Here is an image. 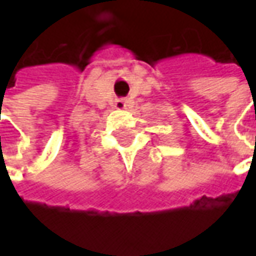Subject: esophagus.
Returning a JSON list of instances; mask_svg holds the SVG:
<instances>
[{
  "instance_id": "1",
  "label": "esophagus",
  "mask_w": 256,
  "mask_h": 256,
  "mask_svg": "<svg viewBox=\"0 0 256 256\" xmlns=\"http://www.w3.org/2000/svg\"><path fill=\"white\" fill-rule=\"evenodd\" d=\"M115 108L116 110H126L128 106H130V100H128V98H118V100H115Z\"/></svg>"
}]
</instances>
